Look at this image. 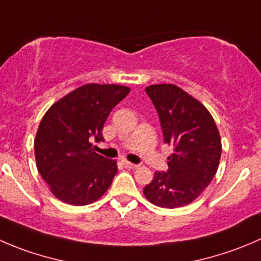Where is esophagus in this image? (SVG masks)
<instances>
[{"label":"esophagus","instance_id":"obj_1","mask_svg":"<svg viewBox=\"0 0 261 261\" xmlns=\"http://www.w3.org/2000/svg\"><path fill=\"white\" fill-rule=\"evenodd\" d=\"M122 164L123 166L126 167V168H131V169H134V168H138V164H134V163H131V162H128V161H126V159H122Z\"/></svg>","mask_w":261,"mask_h":261}]
</instances>
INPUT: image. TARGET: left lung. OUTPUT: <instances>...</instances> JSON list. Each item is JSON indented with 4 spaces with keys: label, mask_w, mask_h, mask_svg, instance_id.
<instances>
[{
    "label": "left lung",
    "mask_w": 261,
    "mask_h": 261,
    "mask_svg": "<svg viewBox=\"0 0 261 261\" xmlns=\"http://www.w3.org/2000/svg\"><path fill=\"white\" fill-rule=\"evenodd\" d=\"M159 115L164 143L173 146L167 172H155L144 195L161 208L192 203L216 176L222 154L218 127L209 111L173 84L145 88Z\"/></svg>",
    "instance_id": "1"
}]
</instances>
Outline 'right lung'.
<instances>
[{
  "label": "right lung",
  "instance_id": "right-lung-1",
  "mask_svg": "<svg viewBox=\"0 0 261 261\" xmlns=\"http://www.w3.org/2000/svg\"><path fill=\"white\" fill-rule=\"evenodd\" d=\"M130 93L116 84H85L50 106L34 140L35 162L50 192L71 205L102 198L117 173V163L93 151L113 107Z\"/></svg>",
  "mask_w": 261,
  "mask_h": 261
}]
</instances>
